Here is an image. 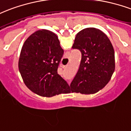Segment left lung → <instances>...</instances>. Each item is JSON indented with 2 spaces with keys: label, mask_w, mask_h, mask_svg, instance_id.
Here are the masks:
<instances>
[{
  "label": "left lung",
  "mask_w": 131,
  "mask_h": 131,
  "mask_svg": "<svg viewBox=\"0 0 131 131\" xmlns=\"http://www.w3.org/2000/svg\"><path fill=\"white\" fill-rule=\"evenodd\" d=\"M73 49L82 60L70 84L71 92L93 94L105 86L115 71L114 49L106 35L98 29L86 28L77 34Z\"/></svg>",
  "instance_id": "1"
}]
</instances>
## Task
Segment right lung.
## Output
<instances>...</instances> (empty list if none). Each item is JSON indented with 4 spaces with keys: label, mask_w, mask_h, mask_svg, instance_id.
<instances>
[{
    "label": "right lung",
    "mask_w": 131,
    "mask_h": 131,
    "mask_svg": "<svg viewBox=\"0 0 131 131\" xmlns=\"http://www.w3.org/2000/svg\"><path fill=\"white\" fill-rule=\"evenodd\" d=\"M64 50L56 35L46 29L38 30L24 42L18 68L25 85L42 97L69 93V86L59 74L58 68Z\"/></svg>",
    "instance_id": "add662e5"
}]
</instances>
